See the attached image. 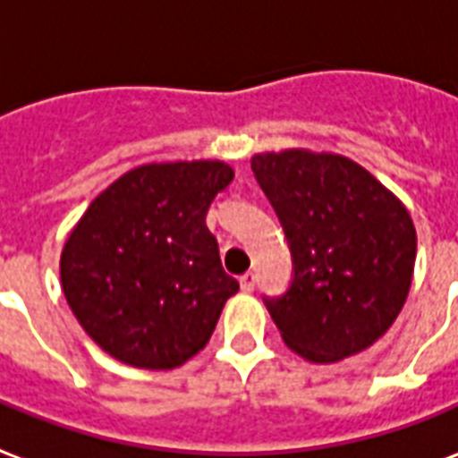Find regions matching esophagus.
<instances>
[{
  "label": "esophagus",
  "instance_id": "1",
  "mask_svg": "<svg viewBox=\"0 0 458 458\" xmlns=\"http://www.w3.org/2000/svg\"><path fill=\"white\" fill-rule=\"evenodd\" d=\"M240 289L250 293V291H255V274H242L240 276Z\"/></svg>",
  "mask_w": 458,
  "mask_h": 458
}]
</instances>
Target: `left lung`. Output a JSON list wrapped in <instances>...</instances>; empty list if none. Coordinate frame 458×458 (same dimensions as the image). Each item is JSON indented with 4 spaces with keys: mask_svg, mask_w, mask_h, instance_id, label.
<instances>
[{
    "mask_svg": "<svg viewBox=\"0 0 458 458\" xmlns=\"http://www.w3.org/2000/svg\"><path fill=\"white\" fill-rule=\"evenodd\" d=\"M252 172L293 255L289 291L264 301L281 340L313 364L371 347L412 284L418 235L408 208L371 172L335 152H259Z\"/></svg>",
    "mask_w": 458,
    "mask_h": 458,
    "instance_id": "obj_1",
    "label": "left lung"
}]
</instances>
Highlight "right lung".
<instances>
[{
  "label": "right lung",
  "instance_id": "add662e5",
  "mask_svg": "<svg viewBox=\"0 0 458 458\" xmlns=\"http://www.w3.org/2000/svg\"><path fill=\"white\" fill-rule=\"evenodd\" d=\"M235 172L220 160L152 162L106 186L60 255L84 333L128 367L174 369L208 344L240 284L223 272L206 213Z\"/></svg>",
  "mask_w": 458,
  "mask_h": 458
}]
</instances>
